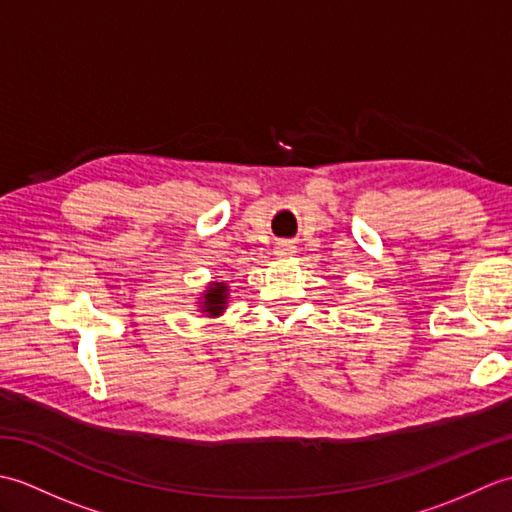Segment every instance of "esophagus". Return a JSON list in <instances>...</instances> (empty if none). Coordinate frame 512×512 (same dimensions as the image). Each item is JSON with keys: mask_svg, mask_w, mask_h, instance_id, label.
I'll use <instances>...</instances> for the list:
<instances>
[{"mask_svg": "<svg viewBox=\"0 0 512 512\" xmlns=\"http://www.w3.org/2000/svg\"><path fill=\"white\" fill-rule=\"evenodd\" d=\"M277 253L279 255H290V253H295V246H292L290 242H279L277 244Z\"/></svg>", "mask_w": 512, "mask_h": 512, "instance_id": "esophagus-1", "label": "esophagus"}]
</instances>
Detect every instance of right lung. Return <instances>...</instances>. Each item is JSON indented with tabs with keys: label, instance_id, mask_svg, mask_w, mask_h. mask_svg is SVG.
<instances>
[{
	"label": "right lung",
	"instance_id": "obj_1",
	"mask_svg": "<svg viewBox=\"0 0 512 512\" xmlns=\"http://www.w3.org/2000/svg\"><path fill=\"white\" fill-rule=\"evenodd\" d=\"M226 299H228L226 286L211 284V288L206 290V295H204V310L202 312H209L211 317H217V314H222V310L226 306Z\"/></svg>",
	"mask_w": 512,
	"mask_h": 512
}]
</instances>
